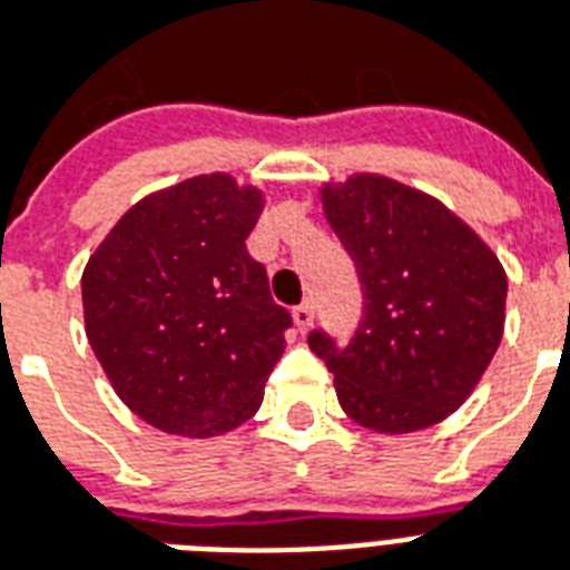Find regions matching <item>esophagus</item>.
<instances>
[{
	"label": "esophagus",
	"instance_id": "esophagus-1",
	"mask_svg": "<svg viewBox=\"0 0 570 570\" xmlns=\"http://www.w3.org/2000/svg\"><path fill=\"white\" fill-rule=\"evenodd\" d=\"M293 323H296L298 332H307V328H311V323H314V307L298 305L296 311H293Z\"/></svg>",
	"mask_w": 570,
	"mask_h": 570
}]
</instances>
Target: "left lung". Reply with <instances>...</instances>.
Wrapping results in <instances>:
<instances>
[{
  "instance_id": "1",
  "label": "left lung",
  "mask_w": 570,
  "mask_h": 570,
  "mask_svg": "<svg viewBox=\"0 0 570 570\" xmlns=\"http://www.w3.org/2000/svg\"><path fill=\"white\" fill-rule=\"evenodd\" d=\"M328 226L360 274L365 314L347 347L311 332L344 414L407 435L459 411L504 335L508 274L444 202L386 175L320 187Z\"/></svg>"
}]
</instances>
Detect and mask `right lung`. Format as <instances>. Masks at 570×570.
Returning a JSON list of instances; mask_svg holds the SVG:
<instances>
[{
  "label": "right lung",
  "instance_id": "right-lung-1",
  "mask_svg": "<svg viewBox=\"0 0 570 570\" xmlns=\"http://www.w3.org/2000/svg\"><path fill=\"white\" fill-rule=\"evenodd\" d=\"M265 193L226 171L135 202L81 277L83 328L120 402L159 432L217 438L247 423L289 314L244 242Z\"/></svg>",
  "mask_w": 570,
  "mask_h": 570
}]
</instances>
